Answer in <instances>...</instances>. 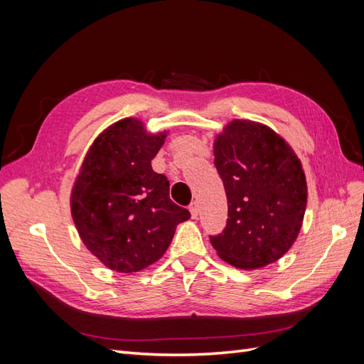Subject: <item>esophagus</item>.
I'll use <instances>...</instances> for the list:
<instances>
[{
  "label": "esophagus",
  "mask_w": 364,
  "mask_h": 364,
  "mask_svg": "<svg viewBox=\"0 0 364 364\" xmlns=\"http://www.w3.org/2000/svg\"><path fill=\"white\" fill-rule=\"evenodd\" d=\"M190 213H191V217H193V218H197V215H199V213H200V211H199V205H197L196 202L191 203V205H190Z\"/></svg>",
  "instance_id": "34e87169"
}]
</instances>
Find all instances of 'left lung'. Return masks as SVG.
Here are the masks:
<instances>
[{
	"label": "left lung",
	"mask_w": 364,
	"mask_h": 364,
	"mask_svg": "<svg viewBox=\"0 0 364 364\" xmlns=\"http://www.w3.org/2000/svg\"><path fill=\"white\" fill-rule=\"evenodd\" d=\"M213 149L228 197L226 228L211 237L217 255L243 270L277 262L304 222L308 190L301 159L279 134L250 119L229 121Z\"/></svg>",
	"instance_id": "8db88e82"
}]
</instances>
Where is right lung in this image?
<instances>
[{
    "label": "right lung",
    "mask_w": 364,
    "mask_h": 364,
    "mask_svg": "<svg viewBox=\"0 0 364 364\" xmlns=\"http://www.w3.org/2000/svg\"><path fill=\"white\" fill-rule=\"evenodd\" d=\"M167 135L151 134L135 117L115 121L94 139L75 176L73 222L86 249L114 272L151 266L191 217L171 202L167 178L151 168Z\"/></svg>",
    "instance_id": "obj_1"
}]
</instances>
